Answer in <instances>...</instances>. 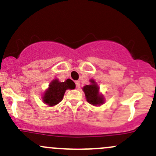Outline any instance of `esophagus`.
I'll return each instance as SVG.
<instances>
[{
  "label": "esophagus",
  "instance_id": "34e87169",
  "mask_svg": "<svg viewBox=\"0 0 156 156\" xmlns=\"http://www.w3.org/2000/svg\"><path fill=\"white\" fill-rule=\"evenodd\" d=\"M75 84H76V87L77 88H80V81H76L75 82Z\"/></svg>",
  "mask_w": 156,
  "mask_h": 156
}]
</instances>
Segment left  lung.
I'll return each instance as SVG.
<instances>
[{
  "mask_svg": "<svg viewBox=\"0 0 156 156\" xmlns=\"http://www.w3.org/2000/svg\"><path fill=\"white\" fill-rule=\"evenodd\" d=\"M91 84L83 88L86 100L93 105H100L104 103V97L99 93V87L94 80H90Z\"/></svg>",
  "mask_w": 156,
  "mask_h": 156,
  "instance_id": "left-lung-1",
  "label": "left lung"
}]
</instances>
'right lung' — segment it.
<instances>
[{
  "instance_id": "1",
  "label": "right lung",
  "mask_w": 156,
  "mask_h": 156,
  "mask_svg": "<svg viewBox=\"0 0 156 156\" xmlns=\"http://www.w3.org/2000/svg\"><path fill=\"white\" fill-rule=\"evenodd\" d=\"M76 85L71 80L68 79L65 82H59L58 79L53 80L50 83L49 88L44 92L43 101L50 106L57 105L62 101L67 89H74Z\"/></svg>"
}]
</instances>
